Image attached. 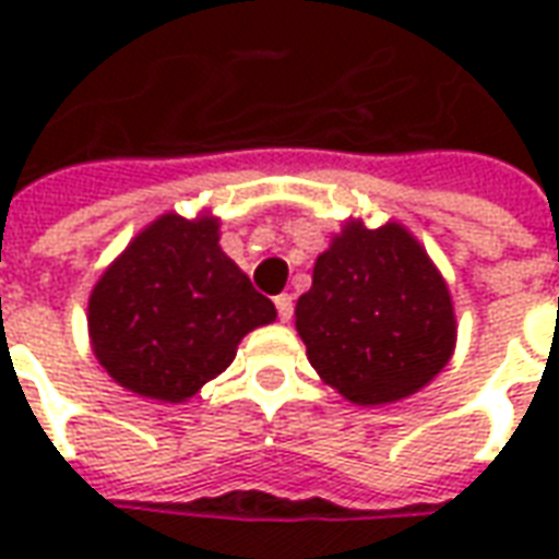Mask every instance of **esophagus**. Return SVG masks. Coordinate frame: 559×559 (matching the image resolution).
Here are the masks:
<instances>
[{
	"label": "esophagus",
	"instance_id": "obj_1",
	"mask_svg": "<svg viewBox=\"0 0 559 559\" xmlns=\"http://www.w3.org/2000/svg\"><path fill=\"white\" fill-rule=\"evenodd\" d=\"M275 308H278L281 323H290V317H293V296H287V293H281L278 299H275Z\"/></svg>",
	"mask_w": 559,
	"mask_h": 559
}]
</instances>
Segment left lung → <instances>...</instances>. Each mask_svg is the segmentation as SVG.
Masks as SVG:
<instances>
[{
  "instance_id": "left-lung-1",
  "label": "left lung",
  "mask_w": 559,
  "mask_h": 559,
  "mask_svg": "<svg viewBox=\"0 0 559 559\" xmlns=\"http://www.w3.org/2000/svg\"><path fill=\"white\" fill-rule=\"evenodd\" d=\"M296 332L326 386L359 407H383L443 371L457 320L440 269L404 224L347 218L296 302Z\"/></svg>"
}]
</instances>
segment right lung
I'll return each mask as SVG.
<instances>
[{"instance_id":"add662e5","label":"right lung","mask_w":559,"mask_h":559,"mask_svg":"<svg viewBox=\"0 0 559 559\" xmlns=\"http://www.w3.org/2000/svg\"><path fill=\"white\" fill-rule=\"evenodd\" d=\"M221 218L164 212L116 257L90 293V344L116 383L182 404L236 359L275 305L221 251Z\"/></svg>"}]
</instances>
